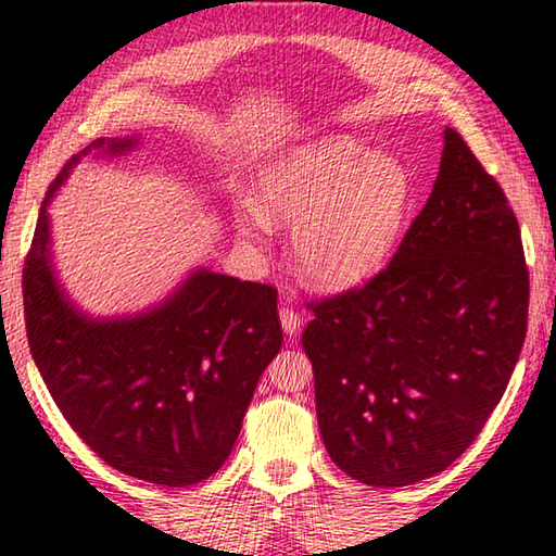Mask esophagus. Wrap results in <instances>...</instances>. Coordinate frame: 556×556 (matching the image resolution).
Here are the masks:
<instances>
[{
	"mask_svg": "<svg viewBox=\"0 0 556 556\" xmlns=\"http://www.w3.org/2000/svg\"><path fill=\"white\" fill-rule=\"evenodd\" d=\"M279 321L287 337H294L299 326H302V316H299L294 309H289V306H285V309H279Z\"/></svg>",
	"mask_w": 556,
	"mask_h": 556,
	"instance_id": "1",
	"label": "esophagus"
}]
</instances>
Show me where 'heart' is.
Wrapping results in <instances>:
<instances>
[{
    "label": "heart",
    "mask_w": 556,
    "mask_h": 556,
    "mask_svg": "<svg viewBox=\"0 0 556 556\" xmlns=\"http://www.w3.org/2000/svg\"><path fill=\"white\" fill-rule=\"evenodd\" d=\"M413 200L401 157L354 136H324L281 151L262 167L257 202L237 215V232L257 242L294 225V267L316 289H349L376 275L399 244Z\"/></svg>",
    "instance_id": "b5f03b06"
}]
</instances>
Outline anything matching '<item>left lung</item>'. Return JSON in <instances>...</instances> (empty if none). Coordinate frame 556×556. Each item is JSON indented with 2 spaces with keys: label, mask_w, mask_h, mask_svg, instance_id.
I'll return each instance as SVG.
<instances>
[{
  "label": "left lung",
  "mask_w": 556,
  "mask_h": 556,
  "mask_svg": "<svg viewBox=\"0 0 556 556\" xmlns=\"http://www.w3.org/2000/svg\"><path fill=\"white\" fill-rule=\"evenodd\" d=\"M433 192L389 267L314 306L326 453L374 488L433 478L495 410L522 351L530 275L505 192L445 128Z\"/></svg>",
  "instance_id": "obj_1"
}]
</instances>
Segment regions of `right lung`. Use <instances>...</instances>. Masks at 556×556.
Here are the masks:
<instances>
[{
	"instance_id": "add662e5",
	"label": "right lung",
	"mask_w": 556,
	"mask_h": 556,
	"mask_svg": "<svg viewBox=\"0 0 556 556\" xmlns=\"http://www.w3.org/2000/svg\"><path fill=\"white\" fill-rule=\"evenodd\" d=\"M138 136L96 138L64 165L24 264L31 358L84 443L130 478L185 488L223 468L269 361L281 349L277 292L195 267L136 314L91 316L59 281L49 205L74 167L113 161Z\"/></svg>"
}]
</instances>
